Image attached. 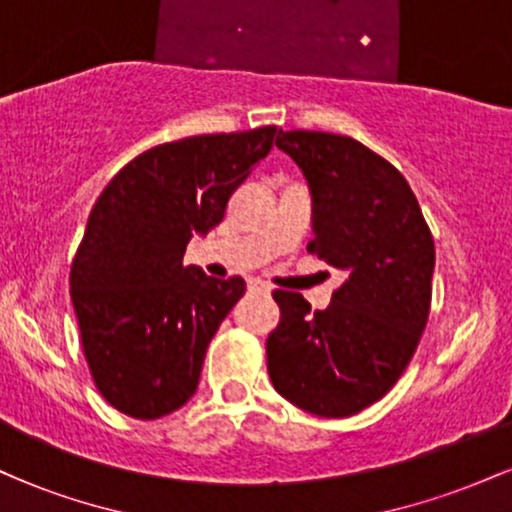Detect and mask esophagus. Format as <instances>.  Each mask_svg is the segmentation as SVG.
<instances>
[{"instance_id":"1","label":"esophagus","mask_w":512,"mask_h":512,"mask_svg":"<svg viewBox=\"0 0 512 512\" xmlns=\"http://www.w3.org/2000/svg\"><path fill=\"white\" fill-rule=\"evenodd\" d=\"M248 289L250 291H257V293H269V291H272L267 284H264V281H257V279L248 281Z\"/></svg>"}]
</instances>
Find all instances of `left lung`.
Listing matches in <instances>:
<instances>
[{"label": "left lung", "mask_w": 512, "mask_h": 512, "mask_svg": "<svg viewBox=\"0 0 512 512\" xmlns=\"http://www.w3.org/2000/svg\"><path fill=\"white\" fill-rule=\"evenodd\" d=\"M289 154L313 195L310 255L346 274L330 308L274 291L267 337L274 390L298 409L342 419L385 397L409 366L428 310L436 248L404 175L351 137L291 129Z\"/></svg>", "instance_id": "1"}]
</instances>
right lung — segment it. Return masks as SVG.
<instances>
[{"mask_svg": "<svg viewBox=\"0 0 512 512\" xmlns=\"http://www.w3.org/2000/svg\"><path fill=\"white\" fill-rule=\"evenodd\" d=\"M274 137L269 125L154 146L93 204L69 286L93 383L122 414L161 419L195 395L207 346L245 281L214 279L182 255L195 233L219 226Z\"/></svg>", "mask_w": 512, "mask_h": 512, "instance_id": "1", "label": "right lung"}]
</instances>
